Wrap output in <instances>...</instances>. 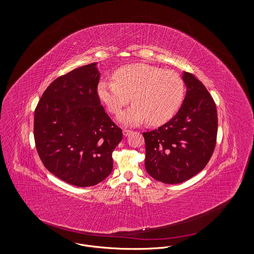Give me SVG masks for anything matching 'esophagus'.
<instances>
[{"label":"esophagus","mask_w":254,"mask_h":254,"mask_svg":"<svg viewBox=\"0 0 254 254\" xmlns=\"http://www.w3.org/2000/svg\"><path fill=\"white\" fill-rule=\"evenodd\" d=\"M132 132V130H130V129H127V128H124V130H123V133H124V135L127 137V136H128L130 133Z\"/></svg>","instance_id":"obj_1"}]
</instances>
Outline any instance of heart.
<instances>
[{
	"mask_svg": "<svg viewBox=\"0 0 254 254\" xmlns=\"http://www.w3.org/2000/svg\"><path fill=\"white\" fill-rule=\"evenodd\" d=\"M113 80L100 82L98 96L112 114H118L132 97V107L118 116L126 126L164 124L177 112L185 96L178 73L146 64L125 65L114 72Z\"/></svg>",
	"mask_w": 254,
	"mask_h": 254,
	"instance_id": "b5f03b06",
	"label": "heart"
}]
</instances>
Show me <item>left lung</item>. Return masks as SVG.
<instances>
[{
  "instance_id": "1",
  "label": "left lung",
  "mask_w": 254,
  "mask_h": 254,
  "mask_svg": "<svg viewBox=\"0 0 254 254\" xmlns=\"http://www.w3.org/2000/svg\"><path fill=\"white\" fill-rule=\"evenodd\" d=\"M187 93L168 123L144 132L145 167L155 180L179 184L204 169L216 145L218 118L209 92L191 73L182 76Z\"/></svg>"
}]
</instances>
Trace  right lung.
<instances>
[{
    "instance_id": "obj_1",
    "label": "right lung",
    "mask_w": 254,
    "mask_h": 254,
    "mask_svg": "<svg viewBox=\"0 0 254 254\" xmlns=\"http://www.w3.org/2000/svg\"><path fill=\"white\" fill-rule=\"evenodd\" d=\"M96 63L54 80L34 113L37 152L49 172L76 187H91L112 171L123 132L101 105Z\"/></svg>"
}]
</instances>
